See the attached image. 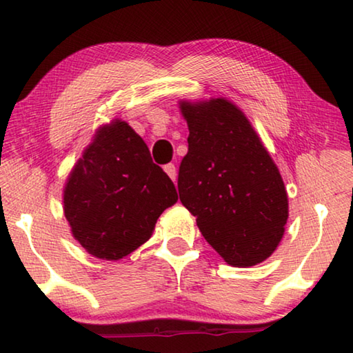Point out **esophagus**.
I'll return each mask as SVG.
<instances>
[{"mask_svg":"<svg viewBox=\"0 0 353 353\" xmlns=\"http://www.w3.org/2000/svg\"><path fill=\"white\" fill-rule=\"evenodd\" d=\"M163 170H165L166 174H168V176L171 177V181H172V182H176V176H177L176 166L172 165V163H168V165H165V166H163Z\"/></svg>","mask_w":353,"mask_h":353,"instance_id":"esophagus-1","label":"esophagus"}]
</instances>
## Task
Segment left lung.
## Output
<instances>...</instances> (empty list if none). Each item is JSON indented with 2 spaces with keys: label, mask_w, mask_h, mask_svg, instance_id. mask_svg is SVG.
<instances>
[{
  "label": "left lung",
  "mask_w": 353,
  "mask_h": 353,
  "mask_svg": "<svg viewBox=\"0 0 353 353\" xmlns=\"http://www.w3.org/2000/svg\"><path fill=\"white\" fill-rule=\"evenodd\" d=\"M179 104L190 130L177 179L182 204L230 266L265 261L277 249L288 219L279 168L230 101Z\"/></svg>",
  "instance_id": "1"
}]
</instances>
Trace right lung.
I'll use <instances>...</instances> for the list:
<instances>
[{"label":"right lung","instance_id":"obj_1","mask_svg":"<svg viewBox=\"0 0 353 353\" xmlns=\"http://www.w3.org/2000/svg\"><path fill=\"white\" fill-rule=\"evenodd\" d=\"M168 174L126 121L99 128L63 190L71 234L97 259L119 260L152 235L163 210L177 202Z\"/></svg>","mask_w":353,"mask_h":353}]
</instances>
